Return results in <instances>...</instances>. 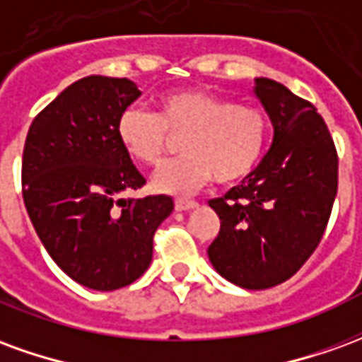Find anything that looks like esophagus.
<instances>
[{
  "label": "esophagus",
  "instance_id": "esophagus-1",
  "mask_svg": "<svg viewBox=\"0 0 362 362\" xmlns=\"http://www.w3.org/2000/svg\"><path fill=\"white\" fill-rule=\"evenodd\" d=\"M174 207H176V211H188V209H196L197 202H192V199H182V197H178V199L174 202Z\"/></svg>",
  "mask_w": 362,
  "mask_h": 362
}]
</instances>
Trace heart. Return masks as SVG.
Segmentation results:
<instances>
[{
  "mask_svg": "<svg viewBox=\"0 0 362 362\" xmlns=\"http://www.w3.org/2000/svg\"><path fill=\"white\" fill-rule=\"evenodd\" d=\"M116 134L135 163H160L170 137H181L182 157L168 160L153 176L165 194L186 196L215 176L219 184L244 180L259 165L269 137L267 114L254 104H236L205 90L178 89L158 96L157 114L129 106L119 114Z\"/></svg>",
  "mask_w": 362,
  "mask_h": 362,
  "instance_id": "heart-1",
  "label": "heart"
}]
</instances>
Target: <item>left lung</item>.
Returning a JSON list of instances; mask_svg holds the SVG:
<instances>
[{
  "label": "left lung",
  "instance_id": "left-lung-1",
  "mask_svg": "<svg viewBox=\"0 0 362 362\" xmlns=\"http://www.w3.org/2000/svg\"><path fill=\"white\" fill-rule=\"evenodd\" d=\"M256 95L273 124L272 149L240 186L209 202L221 228L207 248L225 279L250 291L304 266L337 194V151L316 106L266 77L256 79Z\"/></svg>",
  "mask_w": 362,
  "mask_h": 362
}]
</instances>
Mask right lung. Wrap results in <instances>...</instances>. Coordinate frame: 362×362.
<instances>
[{
    "label": "right lung",
    "mask_w": 362,
    "mask_h": 362,
    "mask_svg": "<svg viewBox=\"0 0 362 362\" xmlns=\"http://www.w3.org/2000/svg\"><path fill=\"white\" fill-rule=\"evenodd\" d=\"M139 95L126 77H83L38 112L23 151V199L36 235L62 272L95 291L141 277L155 230L174 209L168 196L122 197L145 184L116 134Z\"/></svg>",
    "instance_id": "1"
}]
</instances>
